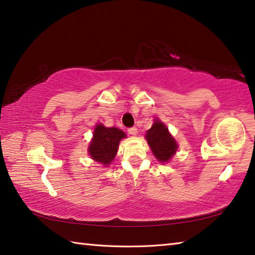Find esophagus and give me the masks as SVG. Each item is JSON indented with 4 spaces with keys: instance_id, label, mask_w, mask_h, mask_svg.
Here are the masks:
<instances>
[{
    "instance_id": "esophagus-1",
    "label": "esophagus",
    "mask_w": 255,
    "mask_h": 255,
    "mask_svg": "<svg viewBox=\"0 0 255 255\" xmlns=\"http://www.w3.org/2000/svg\"><path fill=\"white\" fill-rule=\"evenodd\" d=\"M128 132L130 133V135L135 136L136 133H137V128H136V127H131V128H129V129H128Z\"/></svg>"
}]
</instances>
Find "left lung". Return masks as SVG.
I'll return each mask as SVG.
<instances>
[{"label": "left lung", "instance_id": "left-lung-1", "mask_svg": "<svg viewBox=\"0 0 255 255\" xmlns=\"http://www.w3.org/2000/svg\"><path fill=\"white\" fill-rule=\"evenodd\" d=\"M145 138L152 154L160 163H166L172 159L178 148L177 142L169 133L168 128L159 119H156L151 128L148 129Z\"/></svg>", "mask_w": 255, "mask_h": 255}]
</instances>
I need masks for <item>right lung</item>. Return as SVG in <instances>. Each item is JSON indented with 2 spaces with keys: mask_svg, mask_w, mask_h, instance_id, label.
Listing matches in <instances>:
<instances>
[{
  "mask_svg": "<svg viewBox=\"0 0 255 255\" xmlns=\"http://www.w3.org/2000/svg\"><path fill=\"white\" fill-rule=\"evenodd\" d=\"M126 137V133L116 127H105L98 124L95 128L94 137L88 147L91 158L103 164L109 165L117 154L120 140Z\"/></svg>",
  "mask_w": 255,
  "mask_h": 255,
  "instance_id": "right-lung-1",
  "label": "right lung"
}]
</instances>
